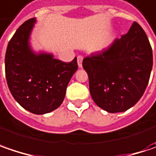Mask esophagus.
<instances>
[{
  "label": "esophagus",
  "instance_id": "obj_1",
  "mask_svg": "<svg viewBox=\"0 0 156 156\" xmlns=\"http://www.w3.org/2000/svg\"><path fill=\"white\" fill-rule=\"evenodd\" d=\"M83 56H78L77 59H78V67L81 68L82 67V62H83Z\"/></svg>",
  "mask_w": 156,
  "mask_h": 156
}]
</instances>
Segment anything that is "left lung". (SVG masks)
Returning <instances> with one entry per match:
<instances>
[{
  "instance_id": "left-lung-1",
  "label": "left lung",
  "mask_w": 156,
  "mask_h": 156,
  "mask_svg": "<svg viewBox=\"0 0 156 156\" xmlns=\"http://www.w3.org/2000/svg\"><path fill=\"white\" fill-rule=\"evenodd\" d=\"M152 66V48L136 22L108 49L83 60L92 99L110 113L125 111L140 100L147 88Z\"/></svg>"
}]
</instances>
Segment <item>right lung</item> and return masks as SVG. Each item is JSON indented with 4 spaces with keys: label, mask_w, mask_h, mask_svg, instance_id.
Returning <instances> with one entry per match:
<instances>
[{
    "label": "right lung",
    "mask_w": 156,
    "mask_h": 156,
    "mask_svg": "<svg viewBox=\"0 0 156 156\" xmlns=\"http://www.w3.org/2000/svg\"><path fill=\"white\" fill-rule=\"evenodd\" d=\"M35 21V18L25 21L8 42L5 73L14 99L25 110L42 115L56 110L63 103L78 63L77 58L65 63L51 54L32 51L29 37Z\"/></svg>",
    "instance_id": "obj_1"
}]
</instances>
